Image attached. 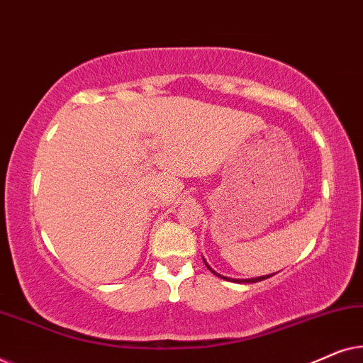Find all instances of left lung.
<instances>
[{"mask_svg": "<svg viewBox=\"0 0 363 363\" xmlns=\"http://www.w3.org/2000/svg\"><path fill=\"white\" fill-rule=\"evenodd\" d=\"M203 261H205V257H203ZM205 264H206V267H208V269H210L211 272H213V274H215V276H218V277H221V279H226V281H231V282H240V284H241V282H251V284H252V282H259V281H264V279H267V277H271L272 274H269V276H259V277H251V279H233V277H226V276H221V274H218V272L216 271H213L211 269V267L210 266H208V262L205 261Z\"/></svg>", "mask_w": 363, "mask_h": 363, "instance_id": "8db88e82", "label": "left lung"}]
</instances>
